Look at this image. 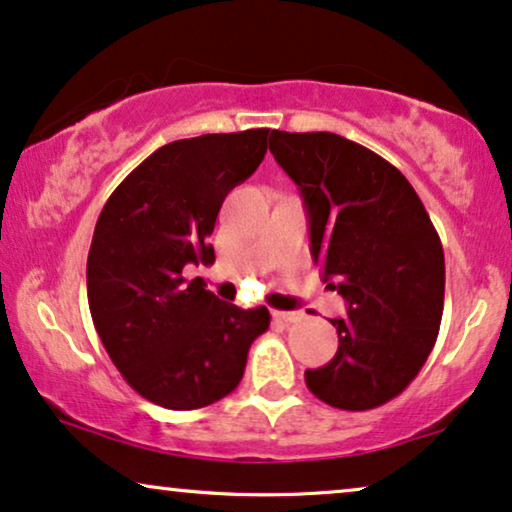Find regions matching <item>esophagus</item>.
<instances>
[{"label": "esophagus", "mask_w": 512, "mask_h": 512, "mask_svg": "<svg viewBox=\"0 0 512 512\" xmlns=\"http://www.w3.org/2000/svg\"><path fill=\"white\" fill-rule=\"evenodd\" d=\"M274 316L283 323H297V321L304 319L302 312H274Z\"/></svg>", "instance_id": "1"}]
</instances>
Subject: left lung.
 Wrapping results in <instances>:
<instances>
[{
	"instance_id": "obj_1",
	"label": "left lung",
	"mask_w": 512,
	"mask_h": 512,
	"mask_svg": "<svg viewBox=\"0 0 512 512\" xmlns=\"http://www.w3.org/2000/svg\"><path fill=\"white\" fill-rule=\"evenodd\" d=\"M269 151L300 186L314 262L347 300L331 319L338 352L304 373L328 406L368 411L409 387L435 347L444 309V250L397 167L331 132L274 129Z\"/></svg>"
}]
</instances>
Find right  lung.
I'll use <instances>...</instances> for the list:
<instances>
[{
    "label": "right lung",
    "mask_w": 512,
    "mask_h": 512,
    "mask_svg": "<svg viewBox=\"0 0 512 512\" xmlns=\"http://www.w3.org/2000/svg\"><path fill=\"white\" fill-rule=\"evenodd\" d=\"M269 129L179 139L148 155L111 193L87 257L96 333L132 390L174 411L203 409L241 383L269 309H241L186 283L212 264L226 193L260 167Z\"/></svg>",
    "instance_id": "add662e5"
}]
</instances>
